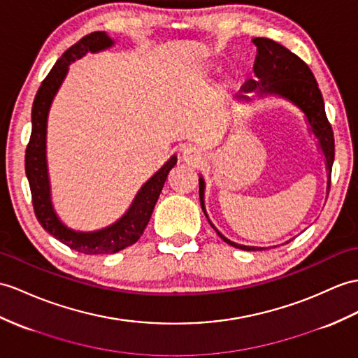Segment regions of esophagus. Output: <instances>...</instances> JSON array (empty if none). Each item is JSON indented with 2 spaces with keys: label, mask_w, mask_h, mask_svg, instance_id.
Returning a JSON list of instances; mask_svg holds the SVG:
<instances>
[{
  "label": "esophagus",
  "mask_w": 358,
  "mask_h": 358,
  "mask_svg": "<svg viewBox=\"0 0 358 358\" xmlns=\"http://www.w3.org/2000/svg\"><path fill=\"white\" fill-rule=\"evenodd\" d=\"M182 159H184L187 164L196 165L202 161V150H200L194 144H188L182 149Z\"/></svg>",
  "instance_id": "34e87169"
}]
</instances>
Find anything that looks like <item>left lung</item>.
Here are the masks:
<instances>
[{
  "mask_svg": "<svg viewBox=\"0 0 358 358\" xmlns=\"http://www.w3.org/2000/svg\"><path fill=\"white\" fill-rule=\"evenodd\" d=\"M252 42L257 47V57L254 64V78L243 85L241 94L238 99L252 101L254 99L249 97V92H254L257 97H267V95H275V97L284 99L294 104L303 115L308 123V130L316 136L317 147L325 158L328 184L327 193H329L331 185V169L334 162V135L331 124L328 123L324 97L317 86L315 76H313L308 65L293 55L290 50L282 47L272 39L267 38H254ZM199 197L200 206L203 209V214L213 229L219 234V237L228 243V245L243 249V250H263L264 248L257 246H245L238 243L231 241L215 228L213 222L209 220L205 208V179L202 174L199 176Z\"/></svg>",
  "mask_w": 358,
  "mask_h": 358,
  "instance_id": "8db88e82",
  "label": "left lung"
}]
</instances>
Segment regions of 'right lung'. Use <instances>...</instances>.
<instances>
[{
    "mask_svg": "<svg viewBox=\"0 0 358 358\" xmlns=\"http://www.w3.org/2000/svg\"><path fill=\"white\" fill-rule=\"evenodd\" d=\"M113 39L106 31H94L86 34L73 47L57 59L53 69L38 90L31 108V136L25 150V174H27L34 214L41 226L60 243L86 255L115 254V252L132 246L141 237L149 223L153 208L164 188L170 170L176 165L178 156L173 155L162 167L156 171L145 184L138 189L127 211L117 222L97 231H76L59 219L51 202V185L47 164V123L51 103L64 83L68 68L77 59L88 53H99L113 45Z\"/></svg>",
    "mask_w": 358,
    "mask_h": 358,
    "instance_id": "right-lung-1",
    "label": "right lung"
}]
</instances>
